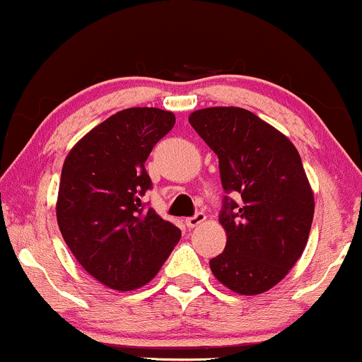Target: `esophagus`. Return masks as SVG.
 <instances>
[{
	"label": "esophagus",
	"instance_id": "obj_1",
	"mask_svg": "<svg viewBox=\"0 0 362 362\" xmlns=\"http://www.w3.org/2000/svg\"><path fill=\"white\" fill-rule=\"evenodd\" d=\"M206 221V214L204 213H195L194 216H190V218L185 219V224L187 228H195L199 226V224H202Z\"/></svg>",
	"mask_w": 362,
	"mask_h": 362
}]
</instances>
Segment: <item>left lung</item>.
Segmentation results:
<instances>
[{
    "instance_id": "obj_1",
    "label": "left lung",
    "mask_w": 362,
    "mask_h": 362,
    "mask_svg": "<svg viewBox=\"0 0 362 362\" xmlns=\"http://www.w3.org/2000/svg\"><path fill=\"white\" fill-rule=\"evenodd\" d=\"M189 122L218 155L226 194L219 213L226 247L209 260L211 271L235 293H265L300 259L313 223V192L300 153L240 107L195 110Z\"/></svg>"
}]
</instances>
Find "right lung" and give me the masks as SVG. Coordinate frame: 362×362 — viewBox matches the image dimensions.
Masks as SVG:
<instances>
[{
    "label": "right lung",
    "mask_w": 362,
    "mask_h": 362,
    "mask_svg": "<svg viewBox=\"0 0 362 362\" xmlns=\"http://www.w3.org/2000/svg\"><path fill=\"white\" fill-rule=\"evenodd\" d=\"M173 124L167 110H120L91 129L62 165L61 235L81 267L110 289L146 284L180 240L175 224L143 202L153 187L144 163Z\"/></svg>",
    "instance_id": "1"
}]
</instances>
